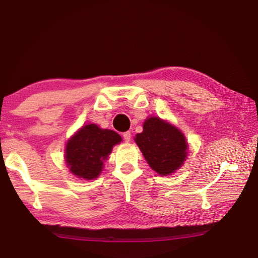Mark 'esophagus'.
<instances>
[{"label":"esophagus","instance_id":"34e87169","mask_svg":"<svg viewBox=\"0 0 258 258\" xmlns=\"http://www.w3.org/2000/svg\"><path fill=\"white\" fill-rule=\"evenodd\" d=\"M123 138L125 140V142H130L131 138H132V134H131V132H125L123 133Z\"/></svg>","mask_w":258,"mask_h":258}]
</instances>
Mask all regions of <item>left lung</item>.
<instances>
[{
  "mask_svg": "<svg viewBox=\"0 0 258 258\" xmlns=\"http://www.w3.org/2000/svg\"><path fill=\"white\" fill-rule=\"evenodd\" d=\"M134 141L150 167L163 176L180 169L189 150L182 131L156 116L148 117L143 131L135 135Z\"/></svg>",
  "mask_w": 258,
  "mask_h": 258,
  "instance_id": "left-lung-1",
  "label": "left lung"
}]
</instances>
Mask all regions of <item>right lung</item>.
Returning <instances> with one entry per match:
<instances>
[{"label":"right lung","mask_w":258,"mask_h":258,"mask_svg":"<svg viewBox=\"0 0 258 258\" xmlns=\"http://www.w3.org/2000/svg\"><path fill=\"white\" fill-rule=\"evenodd\" d=\"M121 141L123 139L115 131L101 128L97 124H86L68 139L64 161L73 175L94 180L101 174L113 146Z\"/></svg>","instance_id":"add662e5"}]
</instances>
